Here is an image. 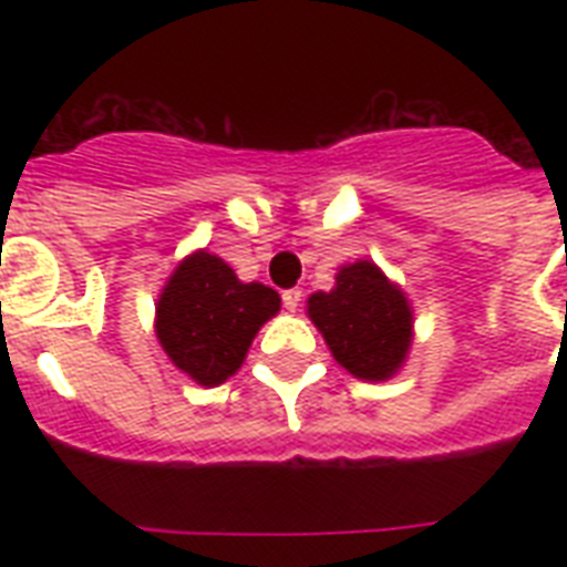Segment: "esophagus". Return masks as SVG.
<instances>
[{
	"instance_id": "1",
	"label": "esophagus",
	"mask_w": 567,
	"mask_h": 567,
	"mask_svg": "<svg viewBox=\"0 0 567 567\" xmlns=\"http://www.w3.org/2000/svg\"><path fill=\"white\" fill-rule=\"evenodd\" d=\"M300 300H302L300 288H291V291L282 293V302H285V309H288V311L300 309Z\"/></svg>"
}]
</instances>
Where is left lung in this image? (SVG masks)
Here are the masks:
<instances>
[{
  "instance_id": "8db88e82",
  "label": "left lung",
  "mask_w": 567,
  "mask_h": 567,
  "mask_svg": "<svg viewBox=\"0 0 567 567\" xmlns=\"http://www.w3.org/2000/svg\"><path fill=\"white\" fill-rule=\"evenodd\" d=\"M306 315L355 379L385 382L403 371L414 341L412 302L371 258L338 267L332 291L311 293Z\"/></svg>"
}]
</instances>
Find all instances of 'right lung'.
<instances>
[{
    "instance_id": "right-lung-1",
    "label": "right lung",
    "mask_w": 567,
    "mask_h": 567,
    "mask_svg": "<svg viewBox=\"0 0 567 567\" xmlns=\"http://www.w3.org/2000/svg\"><path fill=\"white\" fill-rule=\"evenodd\" d=\"M279 293L261 282H240L208 249L185 256L155 302V336L182 373L214 388L238 373L252 338L279 315Z\"/></svg>"
}]
</instances>
